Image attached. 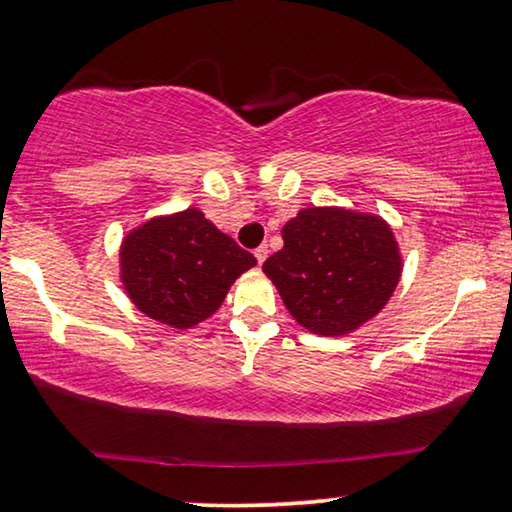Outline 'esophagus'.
Returning a JSON list of instances; mask_svg holds the SVG:
<instances>
[{
    "label": "esophagus",
    "instance_id": "esophagus-1",
    "mask_svg": "<svg viewBox=\"0 0 512 512\" xmlns=\"http://www.w3.org/2000/svg\"><path fill=\"white\" fill-rule=\"evenodd\" d=\"M254 256H256V261L258 263H265V258H267V245H261V247H258L256 251H254Z\"/></svg>",
    "mask_w": 512,
    "mask_h": 512
}]
</instances>
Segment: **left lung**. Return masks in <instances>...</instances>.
Returning <instances> with one entry per match:
<instances>
[{
	"mask_svg": "<svg viewBox=\"0 0 512 512\" xmlns=\"http://www.w3.org/2000/svg\"><path fill=\"white\" fill-rule=\"evenodd\" d=\"M281 238L263 272L290 316L320 336L350 334L375 318L403 272L391 226L371 212L304 208Z\"/></svg>",
	"mask_w": 512,
	"mask_h": 512,
	"instance_id": "left-lung-1",
	"label": "left lung"
}]
</instances>
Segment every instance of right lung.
Listing matches in <instances>:
<instances>
[{"instance_id":"add662e5","label":"right lung","mask_w":512,"mask_h":512,"mask_svg":"<svg viewBox=\"0 0 512 512\" xmlns=\"http://www.w3.org/2000/svg\"><path fill=\"white\" fill-rule=\"evenodd\" d=\"M121 281L155 322L190 329L222 306L233 281L256 265L249 251L187 208L148 219L121 242Z\"/></svg>"}]
</instances>
